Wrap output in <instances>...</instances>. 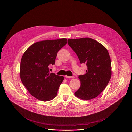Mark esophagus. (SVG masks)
<instances>
[{"mask_svg": "<svg viewBox=\"0 0 132 132\" xmlns=\"http://www.w3.org/2000/svg\"><path fill=\"white\" fill-rule=\"evenodd\" d=\"M65 78H74V77H73V76L71 77V76H65Z\"/></svg>", "mask_w": 132, "mask_h": 132, "instance_id": "esophagus-1", "label": "esophagus"}]
</instances>
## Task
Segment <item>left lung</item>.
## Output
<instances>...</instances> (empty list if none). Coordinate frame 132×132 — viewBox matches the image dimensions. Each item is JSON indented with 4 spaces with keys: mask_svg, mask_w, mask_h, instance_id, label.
I'll list each match as a JSON object with an SVG mask.
<instances>
[{
    "mask_svg": "<svg viewBox=\"0 0 132 132\" xmlns=\"http://www.w3.org/2000/svg\"><path fill=\"white\" fill-rule=\"evenodd\" d=\"M68 44L80 63L87 66L86 73L79 76L81 86L74 95L85 100L94 99L105 89L111 78V61L108 51L90 38L69 39Z\"/></svg>",
    "mask_w": 132,
    "mask_h": 132,
    "instance_id": "8db88e82",
    "label": "left lung"
}]
</instances>
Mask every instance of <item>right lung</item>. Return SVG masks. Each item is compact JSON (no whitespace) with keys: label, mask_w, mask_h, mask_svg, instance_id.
Segmentation results:
<instances>
[{"label":"right lung","mask_w":132,"mask_h":132,"mask_svg":"<svg viewBox=\"0 0 132 132\" xmlns=\"http://www.w3.org/2000/svg\"><path fill=\"white\" fill-rule=\"evenodd\" d=\"M67 42L66 38L38 42L22 55L20 67L21 82L36 99L47 101L56 96L64 77L50 73V65L55 64L58 52Z\"/></svg>","instance_id":"1"}]
</instances>
